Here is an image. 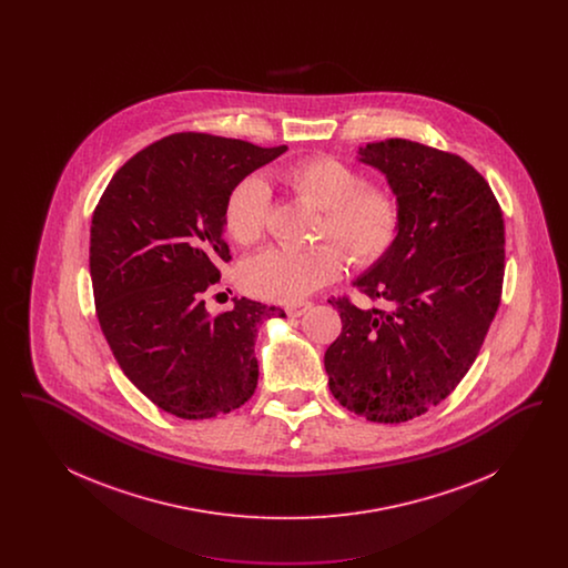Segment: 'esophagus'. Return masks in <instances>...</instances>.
I'll return each mask as SVG.
<instances>
[{
  "label": "esophagus",
  "mask_w": 568,
  "mask_h": 568,
  "mask_svg": "<svg viewBox=\"0 0 568 568\" xmlns=\"http://www.w3.org/2000/svg\"><path fill=\"white\" fill-rule=\"evenodd\" d=\"M308 308H311V302L292 304V306H287V315H290V317H302V315H304Z\"/></svg>",
  "instance_id": "obj_1"
}]
</instances>
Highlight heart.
<instances>
[{
	"label": "heart",
	"instance_id": "obj_1",
	"mask_svg": "<svg viewBox=\"0 0 568 568\" xmlns=\"http://www.w3.org/2000/svg\"><path fill=\"white\" fill-rule=\"evenodd\" d=\"M297 195L320 211L324 221L320 236L341 244L355 266L381 262L398 239L400 206L387 190L366 185L352 165L334 158H311L287 172ZM271 216V187L251 174L243 179L225 202V230L239 244L262 241ZM343 253L334 244L308 251L266 248L243 266L244 290L253 296L278 304H294L315 290L338 278Z\"/></svg>",
	"mask_w": 568,
	"mask_h": 568
}]
</instances>
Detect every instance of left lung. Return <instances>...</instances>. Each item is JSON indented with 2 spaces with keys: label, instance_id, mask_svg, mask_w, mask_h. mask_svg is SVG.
Returning a JSON list of instances; mask_svg holds the SVG:
<instances>
[{
  "label": "left lung",
  "instance_id": "left-lung-1",
  "mask_svg": "<svg viewBox=\"0 0 568 568\" xmlns=\"http://www.w3.org/2000/svg\"><path fill=\"white\" fill-rule=\"evenodd\" d=\"M400 206L389 253L353 285L383 308L327 300L343 332L324 364L334 398L377 424L443 403L486 341L505 276V221L486 179L459 155L389 138L357 151Z\"/></svg>",
  "mask_w": 568,
  "mask_h": 568
}]
</instances>
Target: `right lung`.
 Masks as SVG:
<instances>
[{
    "instance_id": "add662e5",
    "label": "right lung",
    "mask_w": 568,
    "mask_h": 568,
    "mask_svg": "<svg viewBox=\"0 0 568 568\" xmlns=\"http://www.w3.org/2000/svg\"><path fill=\"white\" fill-rule=\"evenodd\" d=\"M287 146L165 135L112 176L91 219L89 268L100 327L125 377L165 413L209 419L257 387V327L281 308L234 300L213 317L204 294L230 262L232 190Z\"/></svg>"
}]
</instances>
